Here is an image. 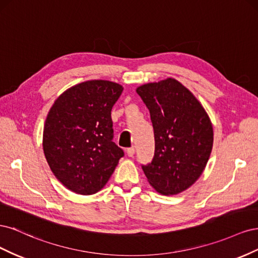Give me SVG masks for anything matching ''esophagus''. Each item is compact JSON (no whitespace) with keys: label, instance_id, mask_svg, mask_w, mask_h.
Listing matches in <instances>:
<instances>
[{"label":"esophagus","instance_id":"1","mask_svg":"<svg viewBox=\"0 0 258 258\" xmlns=\"http://www.w3.org/2000/svg\"><path fill=\"white\" fill-rule=\"evenodd\" d=\"M135 153H136V148L135 147L127 148V155L129 156V157H132V156L135 155Z\"/></svg>","mask_w":258,"mask_h":258}]
</instances>
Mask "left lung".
Wrapping results in <instances>:
<instances>
[{
    "label": "left lung",
    "mask_w": 258,
    "mask_h": 258,
    "mask_svg": "<svg viewBox=\"0 0 258 258\" xmlns=\"http://www.w3.org/2000/svg\"><path fill=\"white\" fill-rule=\"evenodd\" d=\"M151 113L155 156L144 174L165 196L186 190L204 172L213 147V127L205 107L178 81L169 77L137 88Z\"/></svg>",
    "instance_id": "8db88e82"
}]
</instances>
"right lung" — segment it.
<instances>
[{
	"instance_id": "right-lung-1",
	"label": "right lung",
	"mask_w": 258,
	"mask_h": 258,
	"mask_svg": "<svg viewBox=\"0 0 258 258\" xmlns=\"http://www.w3.org/2000/svg\"><path fill=\"white\" fill-rule=\"evenodd\" d=\"M122 86L92 80L72 86L56 99L46 117L43 150L50 170L79 195L101 190L123 151L113 142L111 111Z\"/></svg>"
}]
</instances>
